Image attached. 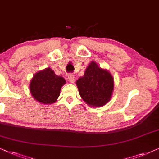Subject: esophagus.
Returning a JSON list of instances; mask_svg holds the SVG:
<instances>
[{"instance_id":"34e87169","label":"esophagus","mask_w":159,"mask_h":159,"mask_svg":"<svg viewBox=\"0 0 159 159\" xmlns=\"http://www.w3.org/2000/svg\"><path fill=\"white\" fill-rule=\"evenodd\" d=\"M67 78H68L69 81L70 82V83H74V82H75V76H74L73 74H68V75H67Z\"/></svg>"}]
</instances>
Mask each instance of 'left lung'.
<instances>
[{
    "label": "left lung",
    "instance_id": "1",
    "mask_svg": "<svg viewBox=\"0 0 159 159\" xmlns=\"http://www.w3.org/2000/svg\"><path fill=\"white\" fill-rule=\"evenodd\" d=\"M76 85L81 98L93 107H102L108 102L114 88L111 74L94 62L88 65L84 75L78 78Z\"/></svg>",
    "mask_w": 159,
    "mask_h": 159
}]
</instances>
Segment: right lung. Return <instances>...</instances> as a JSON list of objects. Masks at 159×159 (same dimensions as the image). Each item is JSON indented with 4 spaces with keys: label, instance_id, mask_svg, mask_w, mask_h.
<instances>
[{
    "label": "right lung",
    "instance_id": "add662e5",
    "mask_svg": "<svg viewBox=\"0 0 159 159\" xmlns=\"http://www.w3.org/2000/svg\"><path fill=\"white\" fill-rule=\"evenodd\" d=\"M66 83L65 78L58 76L50 67L38 72L30 84L33 98L42 104H52L60 94L62 86Z\"/></svg>",
    "mask_w": 159,
    "mask_h": 159
}]
</instances>
